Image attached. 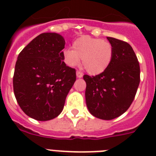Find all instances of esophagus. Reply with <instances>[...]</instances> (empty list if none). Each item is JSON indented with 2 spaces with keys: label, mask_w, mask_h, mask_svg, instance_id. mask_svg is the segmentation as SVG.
<instances>
[{
  "label": "esophagus",
  "mask_w": 156,
  "mask_h": 156,
  "mask_svg": "<svg viewBox=\"0 0 156 156\" xmlns=\"http://www.w3.org/2000/svg\"><path fill=\"white\" fill-rule=\"evenodd\" d=\"M76 76L78 77V78H81V77H83V73L80 71H79V70H77L76 71Z\"/></svg>",
  "instance_id": "34e87169"
}]
</instances>
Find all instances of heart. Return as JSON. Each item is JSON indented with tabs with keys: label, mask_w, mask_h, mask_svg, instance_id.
Masks as SVG:
<instances>
[{
	"label": "heart",
	"mask_w": 156,
	"mask_h": 156,
	"mask_svg": "<svg viewBox=\"0 0 156 156\" xmlns=\"http://www.w3.org/2000/svg\"><path fill=\"white\" fill-rule=\"evenodd\" d=\"M73 49L64 51L65 62L74 67L81 58L85 69L92 75L105 71L113 57V47L109 41L89 36H83L74 41Z\"/></svg>",
	"instance_id": "heart-1"
}]
</instances>
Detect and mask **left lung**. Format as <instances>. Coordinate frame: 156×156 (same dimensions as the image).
Listing matches in <instances>:
<instances>
[{"label": "left lung", "mask_w": 156, "mask_h": 156, "mask_svg": "<svg viewBox=\"0 0 156 156\" xmlns=\"http://www.w3.org/2000/svg\"><path fill=\"white\" fill-rule=\"evenodd\" d=\"M113 47V57L107 69L90 76L85 97L87 108L94 116L110 120L123 114L133 102L140 83V66L128 43L107 37Z\"/></svg>", "instance_id": "1"}]
</instances>
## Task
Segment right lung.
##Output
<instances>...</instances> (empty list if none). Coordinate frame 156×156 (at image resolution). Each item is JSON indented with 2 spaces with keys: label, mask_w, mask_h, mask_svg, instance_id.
Masks as SVG:
<instances>
[{
  "label": "right lung",
  "mask_w": 156,
  "mask_h": 156,
  "mask_svg": "<svg viewBox=\"0 0 156 156\" xmlns=\"http://www.w3.org/2000/svg\"><path fill=\"white\" fill-rule=\"evenodd\" d=\"M65 44L60 34L44 33L18 56L14 94L22 110L36 120H50L61 113L76 79L75 69L63 62Z\"/></svg>",
  "instance_id": "1"
}]
</instances>
